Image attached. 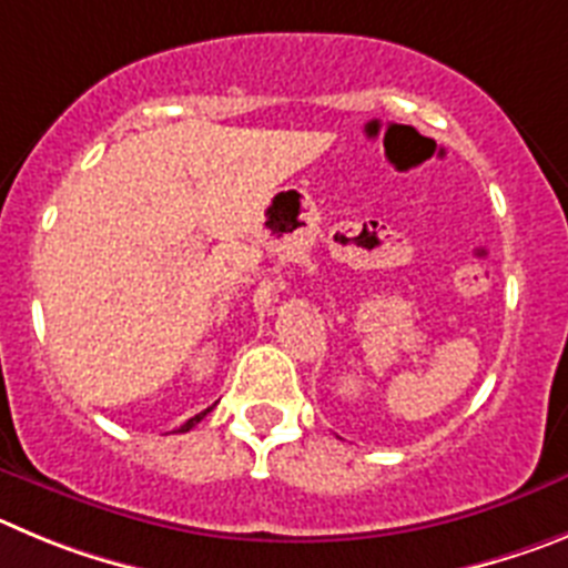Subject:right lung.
<instances>
[{
    "label": "right lung",
    "instance_id": "1",
    "mask_svg": "<svg viewBox=\"0 0 568 568\" xmlns=\"http://www.w3.org/2000/svg\"><path fill=\"white\" fill-rule=\"evenodd\" d=\"M209 410H212V407H209ZM209 410H203V413H197V416H192V418H189V422H186V424H181V427H178V430H175V433H189V430H192V427H195V424H197V422H201V418H203V416H206V413H209Z\"/></svg>",
    "mask_w": 568,
    "mask_h": 568
}]
</instances>
